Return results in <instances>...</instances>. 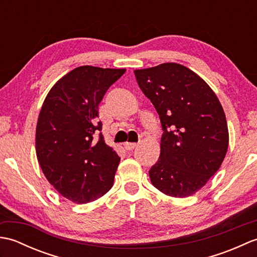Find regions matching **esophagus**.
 I'll list each match as a JSON object with an SVG mask.
<instances>
[{
  "label": "esophagus",
  "mask_w": 257,
  "mask_h": 257,
  "mask_svg": "<svg viewBox=\"0 0 257 257\" xmlns=\"http://www.w3.org/2000/svg\"><path fill=\"white\" fill-rule=\"evenodd\" d=\"M123 146H124V149H125V150H128V151H132V150H134L135 148H137V147H138V144L125 143Z\"/></svg>",
  "instance_id": "esophagus-1"
}]
</instances>
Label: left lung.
I'll return each mask as SVG.
<instances>
[{
  "label": "left lung",
  "instance_id": "1",
  "mask_svg": "<svg viewBox=\"0 0 257 257\" xmlns=\"http://www.w3.org/2000/svg\"><path fill=\"white\" fill-rule=\"evenodd\" d=\"M137 83L159 114V160L151 183L173 198H187L219 170L228 147L224 110L210 86L177 63L136 69Z\"/></svg>",
  "mask_w": 257,
  "mask_h": 257
}]
</instances>
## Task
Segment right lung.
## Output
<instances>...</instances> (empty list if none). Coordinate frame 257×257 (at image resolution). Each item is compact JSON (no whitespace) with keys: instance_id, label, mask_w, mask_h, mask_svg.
Here are the masks:
<instances>
[{"instance_id":"right-lung-1","label":"right lung","mask_w":257,"mask_h":257,"mask_svg":"<svg viewBox=\"0 0 257 257\" xmlns=\"http://www.w3.org/2000/svg\"><path fill=\"white\" fill-rule=\"evenodd\" d=\"M124 72L75 68L52 87L42 106L35 138L38 163L48 182L75 203L99 199L113 184L120 158L103 140L98 106Z\"/></svg>"}]
</instances>
